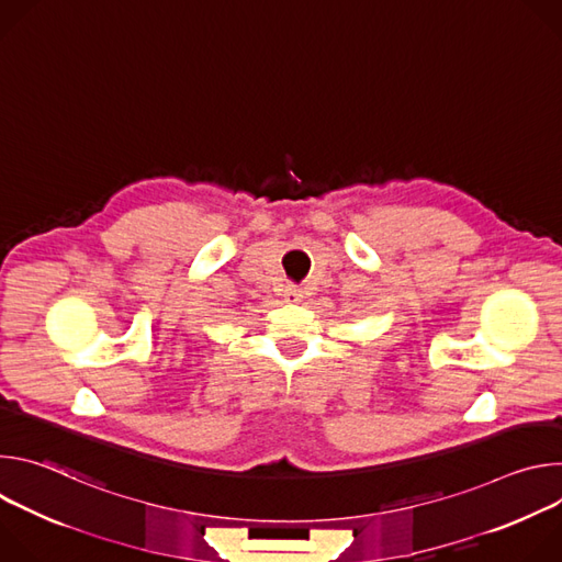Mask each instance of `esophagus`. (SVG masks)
Wrapping results in <instances>:
<instances>
[{"mask_svg":"<svg viewBox=\"0 0 562 562\" xmlns=\"http://www.w3.org/2000/svg\"><path fill=\"white\" fill-rule=\"evenodd\" d=\"M282 295H284V300H286V302H300L302 291H300V289H295V286H286V289L282 291Z\"/></svg>","mask_w":562,"mask_h":562,"instance_id":"34e87169","label":"esophagus"}]
</instances>
